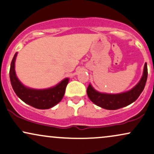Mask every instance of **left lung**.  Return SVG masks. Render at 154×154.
<instances>
[{
    "mask_svg": "<svg viewBox=\"0 0 154 154\" xmlns=\"http://www.w3.org/2000/svg\"><path fill=\"white\" fill-rule=\"evenodd\" d=\"M147 77V64L145 63L141 79L137 85L129 91L119 94H106L95 90L89 84L87 89V95L91 102L100 107L109 110L118 109L131 104L137 100L144 89Z\"/></svg>",
    "mask_w": 154,
    "mask_h": 154,
    "instance_id": "1",
    "label": "left lung"
}]
</instances>
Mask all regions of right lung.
I'll use <instances>...</instances> for the list:
<instances>
[{"instance_id":"right-lung-1","label":"right lung","mask_w":154,"mask_h":154,"mask_svg":"<svg viewBox=\"0 0 154 154\" xmlns=\"http://www.w3.org/2000/svg\"><path fill=\"white\" fill-rule=\"evenodd\" d=\"M17 52L15 54L10 68V79L17 96L25 103L39 109H47L53 107L62 100L69 78L62 80L56 86L44 89H35L24 86L17 79L15 71V62Z\"/></svg>"}]
</instances>
